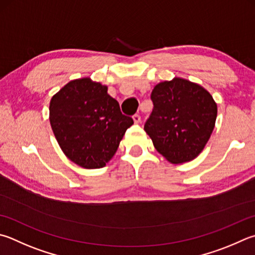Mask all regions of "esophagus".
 <instances>
[{"label":"esophagus","mask_w":255,"mask_h":255,"mask_svg":"<svg viewBox=\"0 0 255 255\" xmlns=\"http://www.w3.org/2000/svg\"><path fill=\"white\" fill-rule=\"evenodd\" d=\"M132 119H133V123L135 124H139L140 123V120H141V118H140V116L138 115V114H135L132 116Z\"/></svg>","instance_id":"esophagus-1"}]
</instances>
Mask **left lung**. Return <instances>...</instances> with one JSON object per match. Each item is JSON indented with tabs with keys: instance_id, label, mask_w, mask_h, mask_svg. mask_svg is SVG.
I'll return each instance as SVG.
<instances>
[{
	"instance_id": "1",
	"label": "left lung",
	"mask_w": 255,
	"mask_h": 255,
	"mask_svg": "<svg viewBox=\"0 0 255 255\" xmlns=\"http://www.w3.org/2000/svg\"><path fill=\"white\" fill-rule=\"evenodd\" d=\"M143 129L156 150L173 164L186 163L204 149L215 126L217 106L210 92L182 78L156 85Z\"/></svg>"
}]
</instances>
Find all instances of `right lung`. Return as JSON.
Masks as SVG:
<instances>
[{
	"instance_id": "1",
	"label": "right lung",
	"mask_w": 255,
	"mask_h": 255,
	"mask_svg": "<svg viewBox=\"0 0 255 255\" xmlns=\"http://www.w3.org/2000/svg\"><path fill=\"white\" fill-rule=\"evenodd\" d=\"M50 124L69 159L83 168H101L113 158L133 124L120 112L107 87L89 78L72 80L50 101Z\"/></svg>"
}]
</instances>
